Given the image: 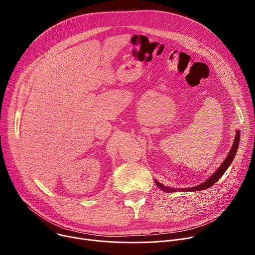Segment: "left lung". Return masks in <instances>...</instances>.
<instances>
[{"mask_svg":"<svg viewBox=\"0 0 255 255\" xmlns=\"http://www.w3.org/2000/svg\"><path fill=\"white\" fill-rule=\"evenodd\" d=\"M239 140H240V131L239 130H236V135H235V138H234V142H233V145L232 147L227 155V157L225 158V160L222 162V164L219 166V168H218L207 180H205L204 183L196 186V187H191V188H187V189H173V188H169V187H166V186H163L161 185L159 181H157L156 179H154L156 186L162 190L163 192L165 193H174V192H197V191H203V190H206V189H209L210 187H212L214 184H216L218 180H219L222 175L224 174V172L227 170V168L230 166V164L232 163L235 155H236V152H237V149H238V146H239Z\"/></svg>","mask_w":255,"mask_h":255,"instance_id":"obj_1","label":"left lung"}]
</instances>
